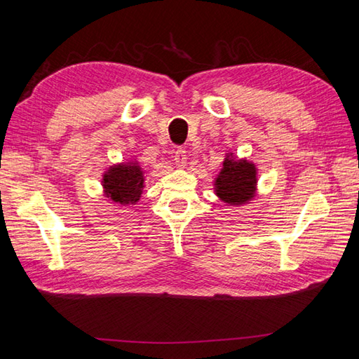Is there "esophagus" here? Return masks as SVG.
I'll use <instances>...</instances> for the list:
<instances>
[{
	"label": "esophagus",
	"mask_w": 359,
	"mask_h": 359,
	"mask_svg": "<svg viewBox=\"0 0 359 359\" xmlns=\"http://www.w3.org/2000/svg\"><path fill=\"white\" fill-rule=\"evenodd\" d=\"M174 162L179 168H184L187 163V151L184 148H177L174 152Z\"/></svg>",
	"instance_id": "obj_1"
}]
</instances>
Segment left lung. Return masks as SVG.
I'll use <instances>...</instances> for the list:
<instances>
[{
	"label": "left lung",
	"instance_id": "1",
	"mask_svg": "<svg viewBox=\"0 0 359 359\" xmlns=\"http://www.w3.org/2000/svg\"><path fill=\"white\" fill-rule=\"evenodd\" d=\"M257 189V168L247 158L226 152L222 170L215 180V193L220 201L233 207L245 205L255 199Z\"/></svg>",
	"mask_w": 359,
	"mask_h": 359
}]
</instances>
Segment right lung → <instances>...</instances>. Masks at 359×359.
<instances>
[{"label":"right lung","instance_id":"obj_1","mask_svg":"<svg viewBox=\"0 0 359 359\" xmlns=\"http://www.w3.org/2000/svg\"><path fill=\"white\" fill-rule=\"evenodd\" d=\"M143 168L137 160L109 166L102 179L103 196L112 203L128 207L140 201L144 188Z\"/></svg>","mask_w":359,"mask_h":359}]
</instances>
